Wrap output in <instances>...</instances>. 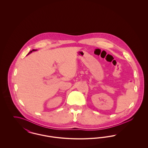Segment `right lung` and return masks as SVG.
<instances>
[{
    "instance_id": "add662e5",
    "label": "right lung",
    "mask_w": 148,
    "mask_h": 148,
    "mask_svg": "<svg viewBox=\"0 0 148 148\" xmlns=\"http://www.w3.org/2000/svg\"><path fill=\"white\" fill-rule=\"evenodd\" d=\"M35 50H36L33 49V50H31V51H30V52H29V53L28 54H30V53H32V51H35Z\"/></svg>"
}]
</instances>
